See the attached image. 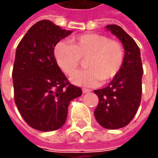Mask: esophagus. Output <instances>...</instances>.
<instances>
[{"mask_svg":"<svg viewBox=\"0 0 158 158\" xmlns=\"http://www.w3.org/2000/svg\"><path fill=\"white\" fill-rule=\"evenodd\" d=\"M82 92H83V93H88L91 92V90L90 89H86V88H83L82 89Z\"/></svg>","mask_w":158,"mask_h":158,"instance_id":"obj_1","label":"esophagus"}]
</instances>
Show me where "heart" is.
<instances>
[{
  "label": "heart",
  "mask_w": 158,
  "mask_h": 158,
  "mask_svg": "<svg viewBox=\"0 0 158 158\" xmlns=\"http://www.w3.org/2000/svg\"><path fill=\"white\" fill-rule=\"evenodd\" d=\"M53 54L57 64L66 74L79 66L81 59H85L87 69L79 70L70 76L73 84L93 87L103 80L113 79L119 73L124 60V51L118 41L106 35L85 34L71 39V44L59 41L54 46Z\"/></svg>",
  "instance_id": "1"
}]
</instances>
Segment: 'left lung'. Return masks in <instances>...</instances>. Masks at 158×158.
Listing matches in <instances>:
<instances>
[{"instance_id":"obj_1","label":"left lung","mask_w":158,"mask_h":158,"mask_svg":"<svg viewBox=\"0 0 158 158\" xmlns=\"http://www.w3.org/2000/svg\"><path fill=\"white\" fill-rule=\"evenodd\" d=\"M106 28L123 44L124 60L110 83L94 91L98 97L94 116L104 128L115 130L126 126L136 115L141 102L143 70L140 50L135 40L119 26L107 25Z\"/></svg>"}]
</instances>
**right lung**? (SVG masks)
Listing matches in <instances>:
<instances>
[{
    "instance_id": "add662e5",
    "label": "right lung",
    "mask_w": 158,
    "mask_h": 158,
    "mask_svg": "<svg viewBox=\"0 0 158 158\" xmlns=\"http://www.w3.org/2000/svg\"><path fill=\"white\" fill-rule=\"evenodd\" d=\"M71 34L50 20H40L16 48L12 73L15 101L27 124L40 131L62 127L69 103L82 94L69 83L53 54L54 46Z\"/></svg>"
}]
</instances>
